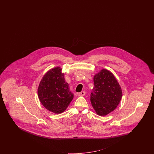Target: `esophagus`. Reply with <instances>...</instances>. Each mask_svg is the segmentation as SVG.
<instances>
[{"label":"esophagus","instance_id":"34e87169","mask_svg":"<svg viewBox=\"0 0 154 154\" xmlns=\"http://www.w3.org/2000/svg\"><path fill=\"white\" fill-rule=\"evenodd\" d=\"M85 94H86L85 91H82V92H81V93H79V97H83V96L85 95Z\"/></svg>","mask_w":154,"mask_h":154}]
</instances>
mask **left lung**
I'll list each match as a JSON object with an SVG mask.
<instances>
[{
  "instance_id": "obj_1",
  "label": "left lung",
  "mask_w": 154,
  "mask_h": 154,
  "mask_svg": "<svg viewBox=\"0 0 154 154\" xmlns=\"http://www.w3.org/2000/svg\"><path fill=\"white\" fill-rule=\"evenodd\" d=\"M94 86L90 101L97 115L104 116L114 111L120 102L122 90L116 79L106 69L94 77Z\"/></svg>"
}]
</instances>
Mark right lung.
<instances>
[{"mask_svg":"<svg viewBox=\"0 0 154 154\" xmlns=\"http://www.w3.org/2000/svg\"><path fill=\"white\" fill-rule=\"evenodd\" d=\"M61 70L57 66L48 70L38 88V96L42 105L55 113L65 111L73 98Z\"/></svg>","mask_w":154,"mask_h":154,"instance_id":"right-lung-1","label":"right lung"}]
</instances>
